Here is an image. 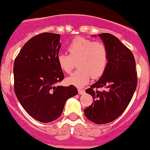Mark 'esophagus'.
Wrapping results in <instances>:
<instances>
[{
	"label": "esophagus",
	"mask_w": 150,
	"mask_h": 150,
	"mask_svg": "<svg viewBox=\"0 0 150 150\" xmlns=\"http://www.w3.org/2000/svg\"><path fill=\"white\" fill-rule=\"evenodd\" d=\"M78 92H79V94H80V95H82L84 93V90H82V89H80V88L78 89Z\"/></svg>",
	"instance_id": "obj_1"
}]
</instances>
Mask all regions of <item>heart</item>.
Here are the masks:
<instances>
[{
    "mask_svg": "<svg viewBox=\"0 0 150 150\" xmlns=\"http://www.w3.org/2000/svg\"><path fill=\"white\" fill-rule=\"evenodd\" d=\"M69 54L60 53L57 55L59 67L66 74H71L76 67V71L66 79L69 84L82 87L93 79H99L104 74L109 61V50L103 41L77 37L67 47Z\"/></svg>",
    "mask_w": 150,
    "mask_h": 150,
    "instance_id": "obj_1",
    "label": "heart"
}]
</instances>
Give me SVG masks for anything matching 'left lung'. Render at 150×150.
<instances>
[{
	"label": "left lung",
	"instance_id": "left-lung-1",
	"mask_svg": "<svg viewBox=\"0 0 150 150\" xmlns=\"http://www.w3.org/2000/svg\"><path fill=\"white\" fill-rule=\"evenodd\" d=\"M109 50V61L104 74L85 92L93 102L84 109V115L96 124H106L119 117L133 96L137 86L136 61L131 51L110 33L98 34ZM105 87L103 91L98 88Z\"/></svg>",
	"mask_w": 150,
	"mask_h": 150
}]
</instances>
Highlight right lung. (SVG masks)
I'll use <instances>...</instances> for the list:
<instances>
[{"mask_svg": "<svg viewBox=\"0 0 150 150\" xmlns=\"http://www.w3.org/2000/svg\"><path fill=\"white\" fill-rule=\"evenodd\" d=\"M60 40L59 34H38L25 43L14 60L16 96L28 115L41 122L57 120L66 100L78 94L74 85H56L64 79L57 60Z\"/></svg>", "mask_w": 150, "mask_h": 150, "instance_id": "add662e5", "label": "right lung"}]
</instances>
